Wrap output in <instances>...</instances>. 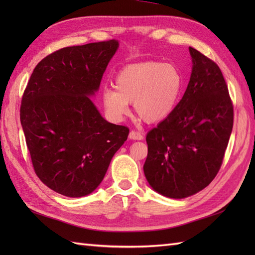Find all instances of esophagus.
<instances>
[{
  "instance_id": "esophagus-1",
  "label": "esophagus",
  "mask_w": 255,
  "mask_h": 255,
  "mask_svg": "<svg viewBox=\"0 0 255 255\" xmlns=\"http://www.w3.org/2000/svg\"><path fill=\"white\" fill-rule=\"evenodd\" d=\"M129 138L133 139V140H142L143 136H142L141 132H139L137 130H133V129H132V130L129 132Z\"/></svg>"
}]
</instances>
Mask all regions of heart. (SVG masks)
Segmentation results:
<instances>
[{
    "instance_id": "obj_1",
    "label": "heart",
    "mask_w": 255,
    "mask_h": 255,
    "mask_svg": "<svg viewBox=\"0 0 255 255\" xmlns=\"http://www.w3.org/2000/svg\"><path fill=\"white\" fill-rule=\"evenodd\" d=\"M116 89L105 88L103 103L108 115H127L128 103L147 123L163 121L174 110L183 88V77L172 63L145 61L123 68L115 80Z\"/></svg>"
}]
</instances>
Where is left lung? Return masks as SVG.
Returning <instances> with one entry per match:
<instances>
[{
  "label": "left lung",
  "instance_id": "left-lung-1",
  "mask_svg": "<svg viewBox=\"0 0 255 255\" xmlns=\"http://www.w3.org/2000/svg\"><path fill=\"white\" fill-rule=\"evenodd\" d=\"M193 70L174 110L148 132L145 178L154 191L181 199L208 186L223 164L234 105L221 70L189 47Z\"/></svg>",
  "mask_w": 255,
  "mask_h": 255
}]
</instances>
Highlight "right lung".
<instances>
[{"mask_svg": "<svg viewBox=\"0 0 255 255\" xmlns=\"http://www.w3.org/2000/svg\"><path fill=\"white\" fill-rule=\"evenodd\" d=\"M118 41L59 49L32 71L21 97L20 124L36 175L68 197L100 185L129 128L106 122L90 100Z\"/></svg>", "mask_w": 255, "mask_h": 255, "instance_id": "add662e5", "label": "right lung"}]
</instances>
